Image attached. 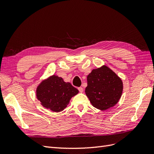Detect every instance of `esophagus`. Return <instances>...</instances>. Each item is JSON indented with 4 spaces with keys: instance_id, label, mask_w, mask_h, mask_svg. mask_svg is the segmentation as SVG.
<instances>
[{
    "instance_id": "obj_1",
    "label": "esophagus",
    "mask_w": 154,
    "mask_h": 154,
    "mask_svg": "<svg viewBox=\"0 0 154 154\" xmlns=\"http://www.w3.org/2000/svg\"><path fill=\"white\" fill-rule=\"evenodd\" d=\"M78 90H79V91H80V92H83V88L82 87H78Z\"/></svg>"
}]
</instances>
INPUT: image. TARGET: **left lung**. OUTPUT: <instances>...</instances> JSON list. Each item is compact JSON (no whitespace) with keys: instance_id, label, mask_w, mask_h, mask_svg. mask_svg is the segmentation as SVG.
Returning <instances> with one entry per match:
<instances>
[{"instance_id":"obj_1","label":"left lung","mask_w":154,"mask_h":154,"mask_svg":"<svg viewBox=\"0 0 154 154\" xmlns=\"http://www.w3.org/2000/svg\"><path fill=\"white\" fill-rule=\"evenodd\" d=\"M86 96L95 108L106 110L118 103L122 95L123 82L106 66L93 69L87 77Z\"/></svg>"}]
</instances>
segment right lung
Listing matches in <instances>:
<instances>
[{"label":"right lung","mask_w":154,"mask_h":154,"mask_svg":"<svg viewBox=\"0 0 154 154\" xmlns=\"http://www.w3.org/2000/svg\"><path fill=\"white\" fill-rule=\"evenodd\" d=\"M78 92L71 83L65 82L61 77L53 74L39 83L36 96L44 108L59 112L66 108L70 100Z\"/></svg>","instance_id":"1"}]
</instances>
